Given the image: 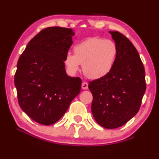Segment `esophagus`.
Here are the masks:
<instances>
[{"label":"esophagus","mask_w":159,"mask_h":159,"mask_svg":"<svg viewBox=\"0 0 159 159\" xmlns=\"http://www.w3.org/2000/svg\"><path fill=\"white\" fill-rule=\"evenodd\" d=\"M81 88L83 89H88V84L87 82H83L81 84Z\"/></svg>","instance_id":"1"}]
</instances>
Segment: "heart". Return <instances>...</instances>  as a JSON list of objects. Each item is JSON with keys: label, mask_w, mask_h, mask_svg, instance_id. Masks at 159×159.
Returning <instances> with one entry per match:
<instances>
[{"label": "heart", "mask_w": 159, "mask_h": 159, "mask_svg": "<svg viewBox=\"0 0 159 159\" xmlns=\"http://www.w3.org/2000/svg\"><path fill=\"white\" fill-rule=\"evenodd\" d=\"M74 55H65L64 64L68 72L76 73L82 64L84 73L91 79L104 78L112 71L118 54L116 43L98 37L87 38L73 47Z\"/></svg>", "instance_id": "b5f03b06"}]
</instances>
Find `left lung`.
Listing matches in <instances>:
<instances>
[{"label":"left lung","instance_id":"8db88e82","mask_svg":"<svg viewBox=\"0 0 159 159\" xmlns=\"http://www.w3.org/2000/svg\"><path fill=\"white\" fill-rule=\"evenodd\" d=\"M118 48L112 71L89 82L93 94L92 113L99 125L107 129L123 126L139 112L146 90L145 71L139 54L127 38L110 31Z\"/></svg>","mask_w":159,"mask_h":159}]
</instances>
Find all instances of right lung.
<instances>
[{
  "mask_svg": "<svg viewBox=\"0 0 159 159\" xmlns=\"http://www.w3.org/2000/svg\"><path fill=\"white\" fill-rule=\"evenodd\" d=\"M74 35L72 29L46 28L29 42L18 59L15 86L19 105L43 125L58 121L81 91V79L67 75L64 62Z\"/></svg>",
  "mask_w": 159,
  "mask_h": 159,
  "instance_id": "1",
  "label": "right lung"
}]
</instances>
